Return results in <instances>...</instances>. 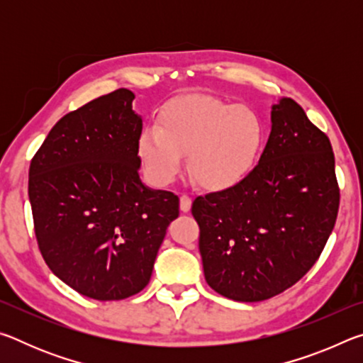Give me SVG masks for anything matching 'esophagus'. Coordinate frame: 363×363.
Listing matches in <instances>:
<instances>
[{
  "label": "esophagus",
  "instance_id": "esophagus-1",
  "mask_svg": "<svg viewBox=\"0 0 363 363\" xmlns=\"http://www.w3.org/2000/svg\"><path fill=\"white\" fill-rule=\"evenodd\" d=\"M181 211L182 213H189L190 208H192V199L189 195H181V201H179Z\"/></svg>",
  "mask_w": 363,
  "mask_h": 363
}]
</instances>
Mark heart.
I'll use <instances>...</instances> for the list:
<instances>
[{
  "label": "heart",
  "instance_id": "b5f03b06",
  "mask_svg": "<svg viewBox=\"0 0 363 363\" xmlns=\"http://www.w3.org/2000/svg\"><path fill=\"white\" fill-rule=\"evenodd\" d=\"M262 123L253 110L210 96L181 97L160 115V126L139 136V155L157 182H169L189 153L196 184L225 190L245 179L262 144Z\"/></svg>",
  "mask_w": 363,
  "mask_h": 363
}]
</instances>
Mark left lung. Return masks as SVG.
<instances>
[{
	"mask_svg": "<svg viewBox=\"0 0 363 363\" xmlns=\"http://www.w3.org/2000/svg\"><path fill=\"white\" fill-rule=\"evenodd\" d=\"M253 171L230 189L196 196L205 279L223 296L256 303L303 279L333 230L340 189L330 139L299 104L281 97Z\"/></svg>",
	"mask_w": 363,
	"mask_h": 363,
	"instance_id": "obj_1",
	"label": "left lung"
}]
</instances>
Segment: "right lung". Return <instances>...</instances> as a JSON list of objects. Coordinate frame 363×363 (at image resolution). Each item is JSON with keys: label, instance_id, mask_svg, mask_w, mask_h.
Returning <instances> with one entry per match:
<instances>
[{"label": "right lung", "instance_id": "obj_1", "mask_svg": "<svg viewBox=\"0 0 363 363\" xmlns=\"http://www.w3.org/2000/svg\"><path fill=\"white\" fill-rule=\"evenodd\" d=\"M116 89L62 116L30 163L28 199L48 267L83 296L144 290L179 199L139 177L143 118Z\"/></svg>", "mask_w": 363, "mask_h": 363}]
</instances>
